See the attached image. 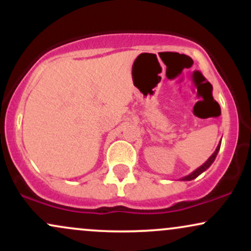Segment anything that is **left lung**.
Returning <instances> with one entry per match:
<instances>
[{
	"label": "left lung",
	"mask_w": 251,
	"mask_h": 251,
	"mask_svg": "<svg viewBox=\"0 0 251 251\" xmlns=\"http://www.w3.org/2000/svg\"><path fill=\"white\" fill-rule=\"evenodd\" d=\"M220 149H221V143L218 144L214 153L210 155L209 159L206 160V162L204 163L203 165H201L200 168L196 169L195 171L191 172V174H190V175L185 176V177H183V178H180V180H192V179H195V178H197L201 174H203L204 171H206V170H208L210 166H211V164L215 162V159H216V157H217V153H218V151H220Z\"/></svg>",
	"instance_id": "obj_1"
}]
</instances>
